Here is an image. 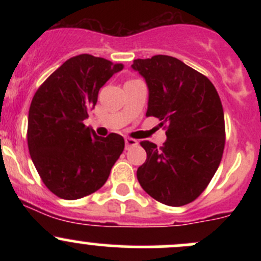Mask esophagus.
<instances>
[{
    "mask_svg": "<svg viewBox=\"0 0 261 261\" xmlns=\"http://www.w3.org/2000/svg\"><path fill=\"white\" fill-rule=\"evenodd\" d=\"M125 144H126V149H130V147L138 145V140L131 138H125Z\"/></svg>",
    "mask_w": 261,
    "mask_h": 261,
    "instance_id": "obj_1",
    "label": "esophagus"
}]
</instances>
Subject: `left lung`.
I'll return each instance as SVG.
<instances>
[{"label": "left lung", "mask_w": 261, "mask_h": 261, "mask_svg": "<svg viewBox=\"0 0 261 261\" xmlns=\"http://www.w3.org/2000/svg\"><path fill=\"white\" fill-rule=\"evenodd\" d=\"M149 88L146 116L167 128L158 147L141 141L146 160L136 175L149 196L167 206L193 202L215 175L225 147V116L212 82L177 58L135 59Z\"/></svg>", "instance_id": "obj_1"}]
</instances>
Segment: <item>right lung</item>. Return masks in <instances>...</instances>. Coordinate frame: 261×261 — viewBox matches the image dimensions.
<instances>
[{
    "instance_id": "obj_1",
    "label": "right lung",
    "mask_w": 261,
    "mask_h": 261,
    "mask_svg": "<svg viewBox=\"0 0 261 261\" xmlns=\"http://www.w3.org/2000/svg\"><path fill=\"white\" fill-rule=\"evenodd\" d=\"M122 64L81 54L63 63L34 94L29 110L28 146L46 188L63 199L98 191L109 179L125 140L101 138L83 121L97 103L98 91Z\"/></svg>"
}]
</instances>
